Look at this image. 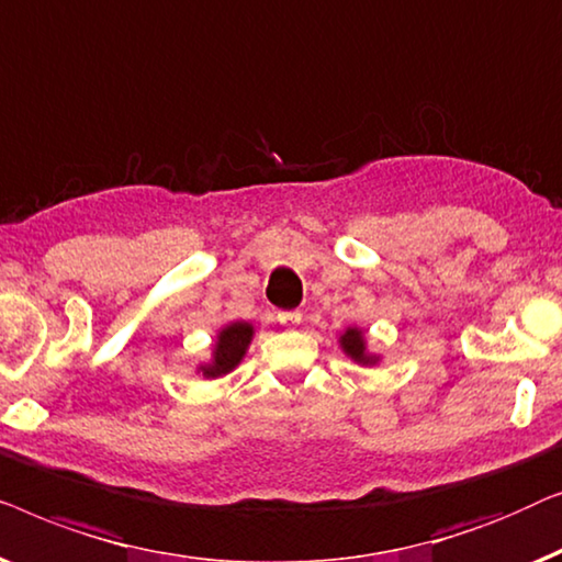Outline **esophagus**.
I'll return each mask as SVG.
<instances>
[{"label": "esophagus", "instance_id": "esophagus-1", "mask_svg": "<svg viewBox=\"0 0 562 562\" xmlns=\"http://www.w3.org/2000/svg\"><path fill=\"white\" fill-rule=\"evenodd\" d=\"M278 321L282 323V326H297V323L303 321V313H300V311H282V313H278Z\"/></svg>", "mask_w": 562, "mask_h": 562}]
</instances>
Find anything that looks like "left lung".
<instances>
[{
	"label": "left lung",
	"mask_w": 562,
	"mask_h": 562,
	"mask_svg": "<svg viewBox=\"0 0 562 562\" xmlns=\"http://www.w3.org/2000/svg\"><path fill=\"white\" fill-rule=\"evenodd\" d=\"M341 349L349 353L353 361L376 363V357H369L367 353V344H363V334L359 328H346V334L341 336Z\"/></svg>",
	"instance_id": "8db88e82"
}]
</instances>
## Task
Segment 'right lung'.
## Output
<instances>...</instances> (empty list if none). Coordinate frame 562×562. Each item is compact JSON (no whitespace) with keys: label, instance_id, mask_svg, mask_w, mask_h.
<instances>
[{"label":"right lung","instance_id":"obj_1","mask_svg":"<svg viewBox=\"0 0 562 562\" xmlns=\"http://www.w3.org/2000/svg\"><path fill=\"white\" fill-rule=\"evenodd\" d=\"M251 334H255V328L249 326V323H232V326H226L224 330L218 334V341H216V349H213V361L205 363L201 367L203 376H224L232 371L236 363L241 361L244 353H247V346L251 344Z\"/></svg>","mask_w":562,"mask_h":562}]
</instances>
